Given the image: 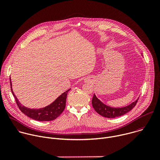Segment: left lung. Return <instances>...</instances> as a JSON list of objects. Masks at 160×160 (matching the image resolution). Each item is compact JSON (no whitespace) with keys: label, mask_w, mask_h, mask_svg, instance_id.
Segmentation results:
<instances>
[{"label":"left lung","mask_w":160,"mask_h":160,"mask_svg":"<svg viewBox=\"0 0 160 160\" xmlns=\"http://www.w3.org/2000/svg\"><path fill=\"white\" fill-rule=\"evenodd\" d=\"M138 99L139 98L135 101L126 106L121 108H115L108 106L104 102H102L100 99H99L96 97V94H94L92 100V104L95 111L98 114H99L100 115L105 118H116L122 116L127 112L131 111L136 105Z\"/></svg>","instance_id":"1"}]
</instances>
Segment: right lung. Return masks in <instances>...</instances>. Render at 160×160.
Listing matches in <instances>:
<instances>
[{
    "instance_id": "1",
    "label": "right lung",
    "mask_w": 160,
    "mask_h": 160,
    "mask_svg": "<svg viewBox=\"0 0 160 160\" xmlns=\"http://www.w3.org/2000/svg\"><path fill=\"white\" fill-rule=\"evenodd\" d=\"M10 84L11 89L12 91V95L14 96L17 105L21 111L23 112L25 115L28 117L37 121L40 122H49L52 121L57 118L64 111L66 106V101L68 95V92H69L71 88H69L60 95L54 101H53L49 105L45 106L44 108L35 109V108H29L25 107V106L21 104L18 98L16 97L15 94L12 90V82L11 81L10 77Z\"/></svg>"
}]
</instances>
